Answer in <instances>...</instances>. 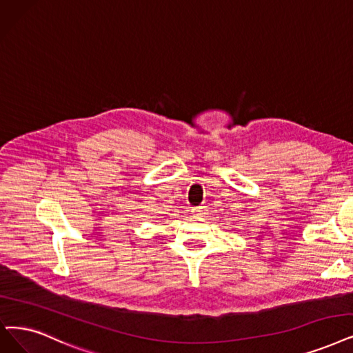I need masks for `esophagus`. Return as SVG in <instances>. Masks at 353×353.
<instances>
[{"instance_id":"1","label":"esophagus","mask_w":353,"mask_h":353,"mask_svg":"<svg viewBox=\"0 0 353 353\" xmlns=\"http://www.w3.org/2000/svg\"><path fill=\"white\" fill-rule=\"evenodd\" d=\"M205 211H207L205 205L192 207V208H191V214H192V216H204V214H205Z\"/></svg>"}]
</instances>
